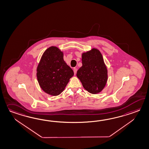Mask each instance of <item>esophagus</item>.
<instances>
[{
  "instance_id": "1",
  "label": "esophagus",
  "mask_w": 149,
  "mask_h": 149,
  "mask_svg": "<svg viewBox=\"0 0 149 149\" xmlns=\"http://www.w3.org/2000/svg\"><path fill=\"white\" fill-rule=\"evenodd\" d=\"M77 70L76 68H74V75H76Z\"/></svg>"
}]
</instances>
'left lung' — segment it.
<instances>
[{
    "label": "left lung",
    "mask_w": 149,
    "mask_h": 149,
    "mask_svg": "<svg viewBox=\"0 0 149 149\" xmlns=\"http://www.w3.org/2000/svg\"><path fill=\"white\" fill-rule=\"evenodd\" d=\"M82 63L76 76L89 93H99L105 88L108 79L107 69L102 53L96 48L83 52Z\"/></svg>",
    "instance_id": "1"
}]
</instances>
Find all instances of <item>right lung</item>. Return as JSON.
Returning <instances> with one entry per match:
<instances>
[{
    "instance_id": "obj_1",
    "label": "right lung",
    "mask_w": 149,
    "mask_h": 149,
    "mask_svg": "<svg viewBox=\"0 0 149 149\" xmlns=\"http://www.w3.org/2000/svg\"><path fill=\"white\" fill-rule=\"evenodd\" d=\"M38 82L43 91L51 96L60 95L65 89L74 72L63 60V53L50 46L43 53L37 67Z\"/></svg>"
}]
</instances>
